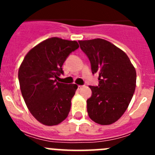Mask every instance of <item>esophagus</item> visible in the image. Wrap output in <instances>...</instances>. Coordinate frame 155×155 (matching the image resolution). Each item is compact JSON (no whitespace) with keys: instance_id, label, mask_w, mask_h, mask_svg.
Listing matches in <instances>:
<instances>
[{"instance_id":"1","label":"esophagus","mask_w":155,"mask_h":155,"mask_svg":"<svg viewBox=\"0 0 155 155\" xmlns=\"http://www.w3.org/2000/svg\"><path fill=\"white\" fill-rule=\"evenodd\" d=\"M83 87H84V86H82V85H78V89H81V88Z\"/></svg>"}]
</instances>
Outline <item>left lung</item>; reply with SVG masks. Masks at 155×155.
Instances as JSON below:
<instances>
[{
  "label": "left lung",
  "mask_w": 155,
  "mask_h": 155,
  "mask_svg": "<svg viewBox=\"0 0 155 155\" xmlns=\"http://www.w3.org/2000/svg\"><path fill=\"white\" fill-rule=\"evenodd\" d=\"M91 63L92 74H98V85L90 86L87 114L101 125L119 120L128 108L136 87V70L120 48L102 39L78 41Z\"/></svg>",
  "instance_id": "left-lung-1"
}]
</instances>
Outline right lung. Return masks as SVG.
I'll list each match as a JSON object with an SVG mask.
<instances>
[{"label":"right lung","instance_id":"1","mask_svg":"<svg viewBox=\"0 0 155 155\" xmlns=\"http://www.w3.org/2000/svg\"><path fill=\"white\" fill-rule=\"evenodd\" d=\"M79 47L76 41L53 37L27 53L18 70L21 94L31 114L46 126H55L69 114L78 85L59 82L62 66Z\"/></svg>","mask_w":155,"mask_h":155}]
</instances>
